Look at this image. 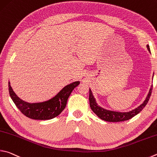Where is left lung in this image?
<instances>
[{
  "mask_svg": "<svg viewBox=\"0 0 157 157\" xmlns=\"http://www.w3.org/2000/svg\"><path fill=\"white\" fill-rule=\"evenodd\" d=\"M147 50L149 51L150 53V49L149 45H147ZM152 86H151L150 89L149 90L147 95L146 97L145 101L141 104L140 106H138L137 108H135L132 110L129 111V112H117V111H113L106 110L104 108H101L99 106V105L97 104L96 100L94 96L93 95L92 91L90 89H89V102H90V106L91 110H92L94 113H95L98 117L102 120L106 121H110V122H119V121H126L132 118L133 117L137 115L141 111L144 109V108L146 106L147 104L149 99L151 96V93H152Z\"/></svg>",
  "mask_w": 157,
  "mask_h": 157,
  "instance_id": "left-lung-1",
  "label": "left lung"
}]
</instances>
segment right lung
Wrapping results in <instances>:
<instances>
[{"instance_id": "obj_1", "label": "right lung", "mask_w": 157, "mask_h": 157, "mask_svg": "<svg viewBox=\"0 0 157 157\" xmlns=\"http://www.w3.org/2000/svg\"><path fill=\"white\" fill-rule=\"evenodd\" d=\"M8 84L11 99L23 115L30 119L48 120L56 117L62 112L66 107L68 98L71 92L79 84V82H74L67 85L53 98L38 103H29L22 100L14 93L10 82Z\"/></svg>"}]
</instances>
